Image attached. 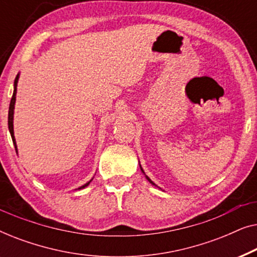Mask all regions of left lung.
Listing matches in <instances>:
<instances>
[{
	"label": "left lung",
	"mask_w": 257,
	"mask_h": 257,
	"mask_svg": "<svg viewBox=\"0 0 257 257\" xmlns=\"http://www.w3.org/2000/svg\"><path fill=\"white\" fill-rule=\"evenodd\" d=\"M142 171H143V170H142ZM143 172H144V171H143ZM146 179H147V180H149V181H150V182H151V184H152V185H154V182H153V181H152V180H151V179H150V178H149V177H146Z\"/></svg>",
	"instance_id": "8db88e82"
}]
</instances>
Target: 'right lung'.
<instances>
[{"instance_id":"obj_1","label":"right lung","mask_w":257,"mask_h":257,"mask_svg":"<svg viewBox=\"0 0 257 257\" xmlns=\"http://www.w3.org/2000/svg\"><path fill=\"white\" fill-rule=\"evenodd\" d=\"M17 80H19V75L16 76L15 78V82H14V93H13V97H12V100H10V104H9V112H8V127H9V131H10V135H12V138H13V143L14 145H15V150L17 151V147H16V142H15V137H14V128H13V118H14V106H15V100H16V87H17ZM90 182H87L86 185L82 186L80 188H84L86 187L87 185H89Z\"/></svg>"}]
</instances>
